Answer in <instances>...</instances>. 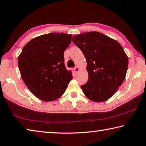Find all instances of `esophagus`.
<instances>
[{
	"instance_id": "34e87169",
	"label": "esophagus",
	"mask_w": 146,
	"mask_h": 146,
	"mask_svg": "<svg viewBox=\"0 0 146 146\" xmlns=\"http://www.w3.org/2000/svg\"><path fill=\"white\" fill-rule=\"evenodd\" d=\"M79 70H80V69H79V68L78 67V66H76V67H75V68H74V71H75L76 73H78V71H79Z\"/></svg>"
}]
</instances>
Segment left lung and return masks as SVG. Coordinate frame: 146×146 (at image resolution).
Segmentation results:
<instances>
[{"mask_svg":"<svg viewBox=\"0 0 146 146\" xmlns=\"http://www.w3.org/2000/svg\"><path fill=\"white\" fill-rule=\"evenodd\" d=\"M72 41L87 61L88 80L81 86L89 99L104 102L114 95L126 75L128 57L114 39L97 31L74 36Z\"/></svg>","mask_w":146,"mask_h":146,"instance_id":"obj_1","label":"left lung"}]
</instances>
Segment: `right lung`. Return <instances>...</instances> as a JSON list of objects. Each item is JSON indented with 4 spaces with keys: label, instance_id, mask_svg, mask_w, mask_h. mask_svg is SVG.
I'll return each instance as SVG.
<instances>
[{
    "label": "right lung",
    "instance_id": "1",
    "mask_svg": "<svg viewBox=\"0 0 146 146\" xmlns=\"http://www.w3.org/2000/svg\"><path fill=\"white\" fill-rule=\"evenodd\" d=\"M72 35L51 33L32 39L24 47L18 58L21 77L31 92L42 100L49 102L63 95L71 71L64 65V53Z\"/></svg>",
    "mask_w": 146,
    "mask_h": 146
}]
</instances>
